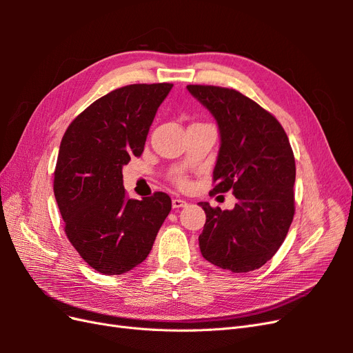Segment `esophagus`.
<instances>
[{"label": "esophagus", "mask_w": 353, "mask_h": 353, "mask_svg": "<svg viewBox=\"0 0 353 353\" xmlns=\"http://www.w3.org/2000/svg\"><path fill=\"white\" fill-rule=\"evenodd\" d=\"M187 206V201L183 200V199H174L172 200V208L174 209H179V208H184Z\"/></svg>", "instance_id": "34e87169"}]
</instances>
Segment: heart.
Returning a JSON list of instances; mask_svg holds the SVG:
<instances>
[{"label": "heart", "mask_w": 353, "mask_h": 353, "mask_svg": "<svg viewBox=\"0 0 353 353\" xmlns=\"http://www.w3.org/2000/svg\"><path fill=\"white\" fill-rule=\"evenodd\" d=\"M175 183H176L181 188H187V187L190 185L188 179H187L184 175H178V176H175Z\"/></svg>", "instance_id": "b5f03b06"}]
</instances>
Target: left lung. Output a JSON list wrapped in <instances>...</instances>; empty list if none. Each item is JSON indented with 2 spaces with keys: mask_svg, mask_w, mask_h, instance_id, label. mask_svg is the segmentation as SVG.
I'll return each mask as SVG.
<instances>
[{
  "mask_svg": "<svg viewBox=\"0 0 353 353\" xmlns=\"http://www.w3.org/2000/svg\"><path fill=\"white\" fill-rule=\"evenodd\" d=\"M187 90L219 128L210 194L232 191L237 199L232 210L199 203L206 213L200 252L222 270H258L280 249L294 216L290 141L281 123L241 92L213 85H187Z\"/></svg>",
  "mask_w": 353,
  "mask_h": 353,
  "instance_id": "1",
  "label": "left lung"
}]
</instances>
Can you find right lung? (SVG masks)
<instances>
[{
    "mask_svg": "<svg viewBox=\"0 0 353 353\" xmlns=\"http://www.w3.org/2000/svg\"><path fill=\"white\" fill-rule=\"evenodd\" d=\"M172 83H134L95 100L61 138L54 196L69 241L91 268L119 275L140 265L172 209L166 193L128 199L122 168L141 156Z\"/></svg>",
    "mask_w": 353,
    "mask_h": 353,
    "instance_id": "obj_1",
    "label": "right lung"
}]
</instances>
